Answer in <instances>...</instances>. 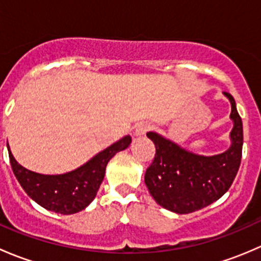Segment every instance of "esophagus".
Returning <instances> with one entry per match:
<instances>
[{
	"instance_id": "obj_1",
	"label": "esophagus",
	"mask_w": 261,
	"mask_h": 261,
	"mask_svg": "<svg viewBox=\"0 0 261 261\" xmlns=\"http://www.w3.org/2000/svg\"><path fill=\"white\" fill-rule=\"evenodd\" d=\"M151 128V126H150V123H146V122H141L139 123L138 126H136L135 128V135L136 136H144L147 131Z\"/></svg>"
}]
</instances>
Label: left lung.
Wrapping results in <instances>:
<instances>
[{"label":"left lung","mask_w":261,"mask_h":261,"mask_svg":"<svg viewBox=\"0 0 261 261\" xmlns=\"http://www.w3.org/2000/svg\"><path fill=\"white\" fill-rule=\"evenodd\" d=\"M231 103L233 127L231 145L211 156L194 154L156 133L146 136L154 143L155 158L146 169L145 184L158 204L184 215L207 207L223 196L238 174L243 154V121L233 97L223 92Z\"/></svg>","instance_id":"obj_1"}]
</instances>
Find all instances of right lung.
Masks as SVG:
<instances>
[{"mask_svg": "<svg viewBox=\"0 0 261 261\" xmlns=\"http://www.w3.org/2000/svg\"><path fill=\"white\" fill-rule=\"evenodd\" d=\"M130 144L131 136H125L77 169L57 175L40 174L26 169L16 162L9 144L7 149L12 172L26 194L48 211L73 215L93 201L103 180L107 163L116 152L127 149Z\"/></svg>", "mask_w": 261, "mask_h": 261, "instance_id": "right-lung-1", "label": "right lung"}]
</instances>
